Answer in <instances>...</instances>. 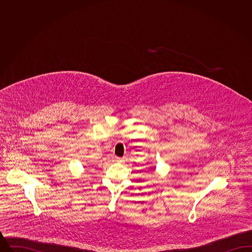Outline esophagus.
Instances as JSON below:
<instances>
[{
	"label": "esophagus",
	"instance_id": "obj_1",
	"mask_svg": "<svg viewBox=\"0 0 252 252\" xmlns=\"http://www.w3.org/2000/svg\"><path fill=\"white\" fill-rule=\"evenodd\" d=\"M116 161L117 162H120V163H122V162H125V158H116Z\"/></svg>",
	"mask_w": 252,
	"mask_h": 252
}]
</instances>
